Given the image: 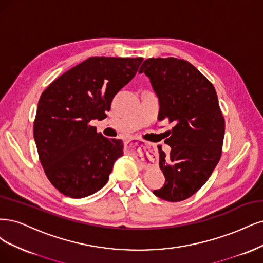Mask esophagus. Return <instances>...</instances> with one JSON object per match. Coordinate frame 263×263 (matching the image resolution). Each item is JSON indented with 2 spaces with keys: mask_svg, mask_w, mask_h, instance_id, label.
Listing matches in <instances>:
<instances>
[{
  "mask_svg": "<svg viewBox=\"0 0 263 263\" xmlns=\"http://www.w3.org/2000/svg\"><path fill=\"white\" fill-rule=\"evenodd\" d=\"M134 140L137 141L138 139H135V138H130V139H128V140H125V143H130L131 141H134Z\"/></svg>",
  "mask_w": 263,
  "mask_h": 263,
  "instance_id": "esophagus-1",
  "label": "esophagus"
}]
</instances>
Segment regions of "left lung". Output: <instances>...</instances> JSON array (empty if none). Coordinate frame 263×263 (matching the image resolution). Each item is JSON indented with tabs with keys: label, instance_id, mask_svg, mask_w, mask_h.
Here are the masks:
<instances>
[{
	"label": "left lung",
	"instance_id": "1",
	"mask_svg": "<svg viewBox=\"0 0 263 263\" xmlns=\"http://www.w3.org/2000/svg\"><path fill=\"white\" fill-rule=\"evenodd\" d=\"M139 73L149 79L159 100L158 120L174 125L165 140L171 154L158 148L166 180L153 193L171 202L185 200L206 182L221 158L225 122L215 88L197 67L177 58L147 59Z\"/></svg>",
	"mask_w": 263,
	"mask_h": 263
}]
</instances>
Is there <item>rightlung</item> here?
<instances>
[{"mask_svg": "<svg viewBox=\"0 0 263 263\" xmlns=\"http://www.w3.org/2000/svg\"><path fill=\"white\" fill-rule=\"evenodd\" d=\"M142 58L92 57L66 71L42 92L33 138L48 179L64 196L81 199L107 183L123 154L119 139L97 133L115 95L137 74Z\"/></svg>", "mask_w": 263, "mask_h": 263, "instance_id": "add662e5", "label": "right lung"}]
</instances>
